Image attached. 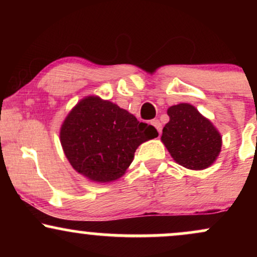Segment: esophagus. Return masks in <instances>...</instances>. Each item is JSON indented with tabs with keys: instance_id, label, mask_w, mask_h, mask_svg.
<instances>
[{
	"instance_id": "1",
	"label": "esophagus",
	"mask_w": 257,
	"mask_h": 257,
	"mask_svg": "<svg viewBox=\"0 0 257 257\" xmlns=\"http://www.w3.org/2000/svg\"><path fill=\"white\" fill-rule=\"evenodd\" d=\"M151 124L155 126V128L157 129V132L159 133V134H161V133H162V123L159 122L158 119H153V120H151Z\"/></svg>"
}]
</instances>
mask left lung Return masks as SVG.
Segmentation results:
<instances>
[{"mask_svg":"<svg viewBox=\"0 0 257 257\" xmlns=\"http://www.w3.org/2000/svg\"><path fill=\"white\" fill-rule=\"evenodd\" d=\"M169 122L164 125L161 140L180 166L203 170L219 157L222 137L210 119L187 102L170 106Z\"/></svg>","mask_w":257,"mask_h":257,"instance_id":"obj_1","label":"left lung"}]
</instances>
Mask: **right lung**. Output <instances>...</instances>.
<instances>
[{"label": "right lung", "instance_id": "right-lung-1", "mask_svg": "<svg viewBox=\"0 0 257 257\" xmlns=\"http://www.w3.org/2000/svg\"><path fill=\"white\" fill-rule=\"evenodd\" d=\"M155 126L98 95L85 96L67 113L60 143L71 167L88 181L107 184L123 176L141 144L157 138Z\"/></svg>", "mask_w": 257, "mask_h": 257}]
</instances>
